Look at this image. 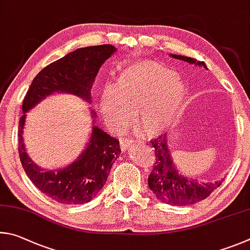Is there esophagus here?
<instances>
[{
  "instance_id": "34e87169",
  "label": "esophagus",
  "mask_w": 250,
  "mask_h": 250,
  "mask_svg": "<svg viewBox=\"0 0 250 250\" xmlns=\"http://www.w3.org/2000/svg\"><path fill=\"white\" fill-rule=\"evenodd\" d=\"M133 141L132 139H129V138H121V141H120V144H121V149L123 150V151H126V150H128L130 147L133 146Z\"/></svg>"
}]
</instances>
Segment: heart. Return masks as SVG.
<instances>
[{
    "instance_id": "obj_1",
    "label": "heart",
    "mask_w": 250,
    "mask_h": 250,
    "mask_svg": "<svg viewBox=\"0 0 250 250\" xmlns=\"http://www.w3.org/2000/svg\"><path fill=\"white\" fill-rule=\"evenodd\" d=\"M186 99L187 87L173 70L154 60H141L121 70L115 86L103 87L99 105L113 127L126 126L135 113L147 133L157 134L178 115Z\"/></svg>"
}]
</instances>
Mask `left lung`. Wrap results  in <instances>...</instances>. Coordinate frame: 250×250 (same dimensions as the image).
Wrapping results in <instances>:
<instances>
[{"label": "left lung", "instance_id": "8db88e82", "mask_svg": "<svg viewBox=\"0 0 250 250\" xmlns=\"http://www.w3.org/2000/svg\"><path fill=\"white\" fill-rule=\"evenodd\" d=\"M170 56L187 62L203 65L205 69H208L203 61H196L190 57L179 55ZM150 143L155 148V163L150 174L148 176V186L161 202L182 207L194 204L208 198L212 192L222 185L223 180L203 183L179 174L170 156L166 134L154 138Z\"/></svg>", "mask_w": 250, "mask_h": 250}]
</instances>
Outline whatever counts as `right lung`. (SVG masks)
<instances>
[{
    "mask_svg": "<svg viewBox=\"0 0 250 250\" xmlns=\"http://www.w3.org/2000/svg\"><path fill=\"white\" fill-rule=\"evenodd\" d=\"M115 50L112 45H100L70 52L43 68L34 78L24 98L21 106L24 114L19 122L21 163L34 186L56 202H90L104 187L114 161L121 155L120 142L98 126H93L87 147L74 163L57 171H47L35 165L26 154L23 141L26 112L54 92H68L90 103L96 74Z\"/></svg>",
    "mask_w": 250,
    "mask_h": 250,
    "instance_id": "obj_1",
    "label": "right lung"
}]
</instances>
